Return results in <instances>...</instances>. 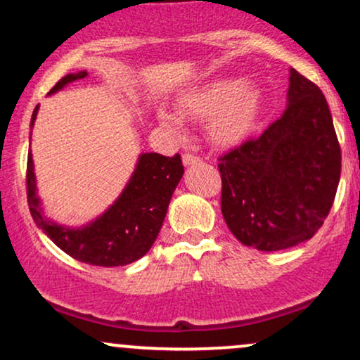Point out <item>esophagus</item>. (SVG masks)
<instances>
[{
  "instance_id": "obj_1",
  "label": "esophagus",
  "mask_w": 360,
  "mask_h": 360,
  "mask_svg": "<svg viewBox=\"0 0 360 360\" xmlns=\"http://www.w3.org/2000/svg\"><path fill=\"white\" fill-rule=\"evenodd\" d=\"M183 162H184V166H193V164L200 162V157L191 154V152H186V154L183 155Z\"/></svg>"
}]
</instances>
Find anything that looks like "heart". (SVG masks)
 I'll use <instances>...</instances> for the list:
<instances>
[{"instance_id":"heart-1","label":"heart","mask_w":360,"mask_h":360,"mask_svg":"<svg viewBox=\"0 0 360 360\" xmlns=\"http://www.w3.org/2000/svg\"><path fill=\"white\" fill-rule=\"evenodd\" d=\"M264 105L259 86L240 77H218L183 91L177 96V113L160 108L159 123L171 134L183 131V119L208 120V139L214 146L230 148L240 146L257 127Z\"/></svg>"}]
</instances>
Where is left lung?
Returning <instances> with one entry per match:
<instances>
[{
	"label": "left lung",
	"instance_id": "8db88e82",
	"mask_svg": "<svg viewBox=\"0 0 360 360\" xmlns=\"http://www.w3.org/2000/svg\"><path fill=\"white\" fill-rule=\"evenodd\" d=\"M218 160L221 213L237 240L262 252L309 240L328 217L342 169L323 93L291 69L284 113Z\"/></svg>",
	"mask_w": 360,
	"mask_h": 360
}]
</instances>
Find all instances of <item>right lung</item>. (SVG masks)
<instances>
[{
  "label": "right lung",
  "mask_w": 360,
  "mask_h": 360,
  "mask_svg": "<svg viewBox=\"0 0 360 360\" xmlns=\"http://www.w3.org/2000/svg\"><path fill=\"white\" fill-rule=\"evenodd\" d=\"M88 72L68 74L51 89L56 93L69 82L82 79ZM39 105L32 113L37 118ZM184 174L181 155L142 154L130 181L113 205L89 225L68 229L49 220L37 196L34 160L28 152L27 160V201L32 218L51 240L68 255L79 262L100 267H117L135 262L150 250L166 218L169 201Z\"/></svg>",
  "instance_id": "right-lung-1"
}]
</instances>
